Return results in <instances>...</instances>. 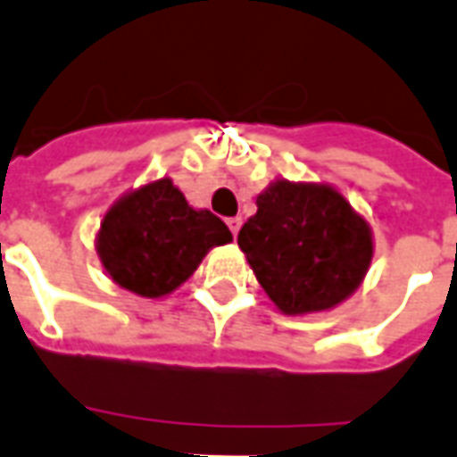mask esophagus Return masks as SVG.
I'll list each match as a JSON object with an SVG mask.
<instances>
[{
  "mask_svg": "<svg viewBox=\"0 0 457 457\" xmlns=\"http://www.w3.org/2000/svg\"><path fill=\"white\" fill-rule=\"evenodd\" d=\"M228 228L232 229V235L237 237L239 228H242V218H229V220H228Z\"/></svg>",
  "mask_w": 457,
  "mask_h": 457,
  "instance_id": "34e87169",
  "label": "esophagus"
}]
</instances>
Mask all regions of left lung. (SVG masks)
I'll return each mask as SVG.
<instances>
[{
    "mask_svg": "<svg viewBox=\"0 0 457 457\" xmlns=\"http://www.w3.org/2000/svg\"><path fill=\"white\" fill-rule=\"evenodd\" d=\"M254 277L287 316L330 311L350 298L372 264L367 220L326 183L278 179L257 195L237 237Z\"/></svg>",
    "mask_w": 457,
    "mask_h": 457,
    "instance_id": "obj_1",
    "label": "left lung"
}]
</instances>
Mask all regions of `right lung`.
<instances>
[{
	"instance_id": "add662e5",
	"label": "right lung",
	"mask_w": 457,
	"mask_h": 457,
	"mask_svg": "<svg viewBox=\"0 0 457 457\" xmlns=\"http://www.w3.org/2000/svg\"><path fill=\"white\" fill-rule=\"evenodd\" d=\"M232 232L210 210L190 208L170 179L124 193L104 212L95 239L114 284L144 298H161L193 277L212 247Z\"/></svg>"
}]
</instances>
